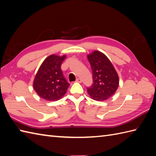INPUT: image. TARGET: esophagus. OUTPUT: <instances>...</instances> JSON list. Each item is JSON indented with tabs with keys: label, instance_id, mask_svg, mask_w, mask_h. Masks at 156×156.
Returning <instances> with one entry per match:
<instances>
[{
	"label": "esophagus",
	"instance_id": "esophagus-1",
	"mask_svg": "<svg viewBox=\"0 0 156 156\" xmlns=\"http://www.w3.org/2000/svg\"><path fill=\"white\" fill-rule=\"evenodd\" d=\"M76 82H79V83H81V82H82V80H81L80 78H77V79H76Z\"/></svg>",
	"mask_w": 156,
	"mask_h": 156
}]
</instances>
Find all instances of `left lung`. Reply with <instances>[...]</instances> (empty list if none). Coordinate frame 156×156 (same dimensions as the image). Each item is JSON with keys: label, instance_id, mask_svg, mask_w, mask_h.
Listing matches in <instances>:
<instances>
[{"label": "left lung", "instance_id": "obj_1", "mask_svg": "<svg viewBox=\"0 0 156 156\" xmlns=\"http://www.w3.org/2000/svg\"><path fill=\"white\" fill-rule=\"evenodd\" d=\"M93 75V82L87 89L90 98L97 101L107 100L113 95L119 85L117 71L107 55L95 50L87 55Z\"/></svg>", "mask_w": 156, "mask_h": 156}]
</instances>
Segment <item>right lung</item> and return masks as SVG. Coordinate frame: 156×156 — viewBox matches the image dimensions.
Masks as SVG:
<instances>
[{
  "label": "right lung",
  "instance_id": "1",
  "mask_svg": "<svg viewBox=\"0 0 156 156\" xmlns=\"http://www.w3.org/2000/svg\"><path fill=\"white\" fill-rule=\"evenodd\" d=\"M66 58L52 54L46 58L36 73L33 87L39 97L49 101L62 98L67 92L69 84L66 81L61 65Z\"/></svg>",
  "mask_w": 156,
  "mask_h": 156
}]
</instances>
